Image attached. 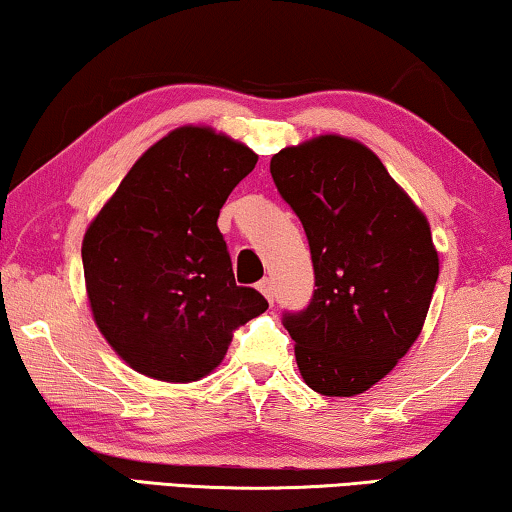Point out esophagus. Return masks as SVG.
Masks as SVG:
<instances>
[{
  "instance_id": "esophagus-1",
  "label": "esophagus",
  "mask_w": 512,
  "mask_h": 512,
  "mask_svg": "<svg viewBox=\"0 0 512 512\" xmlns=\"http://www.w3.org/2000/svg\"><path fill=\"white\" fill-rule=\"evenodd\" d=\"M257 290L262 292L266 299L273 301V283H271V278H262V280H259V283H257Z\"/></svg>"
}]
</instances>
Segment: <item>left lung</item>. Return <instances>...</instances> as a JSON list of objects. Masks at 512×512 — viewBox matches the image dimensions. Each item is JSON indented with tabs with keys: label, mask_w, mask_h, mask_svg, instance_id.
Masks as SVG:
<instances>
[{
	"label": "left lung",
	"mask_w": 512,
	"mask_h": 512,
	"mask_svg": "<svg viewBox=\"0 0 512 512\" xmlns=\"http://www.w3.org/2000/svg\"><path fill=\"white\" fill-rule=\"evenodd\" d=\"M271 178L304 225L315 290L283 313L301 376L325 397L385 378L420 336L438 255L420 208L362 143L318 136L271 157Z\"/></svg>",
	"instance_id": "1"
}]
</instances>
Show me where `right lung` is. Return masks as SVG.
Masks as SVG:
<instances>
[{
    "mask_svg": "<svg viewBox=\"0 0 512 512\" xmlns=\"http://www.w3.org/2000/svg\"><path fill=\"white\" fill-rule=\"evenodd\" d=\"M248 146L181 127L143 153L83 239L99 331L143 376L192 383L222 362L234 331L269 308L236 285L220 208L255 169Z\"/></svg>",
    "mask_w": 512,
    "mask_h": 512,
    "instance_id": "1",
    "label": "right lung"
}]
</instances>
